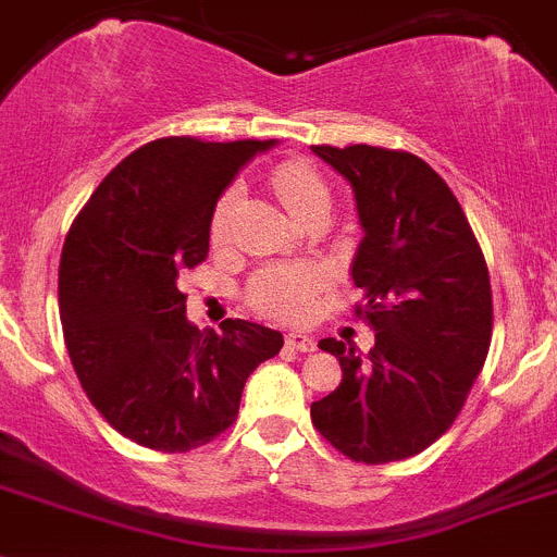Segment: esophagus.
<instances>
[{"instance_id":"esophagus-1","label":"esophagus","mask_w":557,"mask_h":557,"mask_svg":"<svg viewBox=\"0 0 557 557\" xmlns=\"http://www.w3.org/2000/svg\"><path fill=\"white\" fill-rule=\"evenodd\" d=\"M287 347L298 349V352H314L317 342L304 331H289L287 333Z\"/></svg>"}]
</instances>
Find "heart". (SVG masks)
Here are the masks:
<instances>
[{
  "mask_svg": "<svg viewBox=\"0 0 557 557\" xmlns=\"http://www.w3.org/2000/svg\"><path fill=\"white\" fill-rule=\"evenodd\" d=\"M270 188L278 196L295 221H304L311 210L331 205V190L311 163L282 161L270 172ZM237 210V188L224 190L210 219V240L213 246H224L230 240L232 221ZM325 287V275L317 268H289V264H273L259 270L248 284V304L273 320L298 322L311 317L317 298Z\"/></svg>",
  "mask_w": 557,
  "mask_h": 557,
  "instance_id": "heart-1",
  "label": "heart"
}]
</instances>
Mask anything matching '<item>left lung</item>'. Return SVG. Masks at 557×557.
Listing matches in <instances>:
<instances>
[{"label": "left lung", "mask_w": 557, "mask_h": 557, "mask_svg": "<svg viewBox=\"0 0 557 557\" xmlns=\"http://www.w3.org/2000/svg\"><path fill=\"white\" fill-rule=\"evenodd\" d=\"M311 150L349 180L363 226L355 314L374 331L367 358L336 338L342 383L311 405V423L355 462L416 457L451 429L492 342L490 270L446 180L405 150Z\"/></svg>", "instance_id": "8db88e82"}]
</instances>
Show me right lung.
<instances>
[{
    "label": "right lung",
    "instance_id": "right-lung-1",
    "mask_svg": "<svg viewBox=\"0 0 557 557\" xmlns=\"http://www.w3.org/2000/svg\"><path fill=\"white\" fill-rule=\"evenodd\" d=\"M273 141L166 136L116 163L73 221L60 320L84 394L120 434L183 454L235 423L246 380L284 336L246 320L199 331L180 278L202 264L226 185Z\"/></svg>",
    "mask_w": 557,
    "mask_h": 557
}]
</instances>
